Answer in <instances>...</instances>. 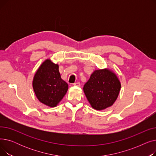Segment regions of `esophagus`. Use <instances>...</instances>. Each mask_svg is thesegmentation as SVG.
I'll return each instance as SVG.
<instances>
[{"label": "esophagus", "mask_w": 156, "mask_h": 156, "mask_svg": "<svg viewBox=\"0 0 156 156\" xmlns=\"http://www.w3.org/2000/svg\"><path fill=\"white\" fill-rule=\"evenodd\" d=\"M74 86H76V87H80V82H77V83H75L73 84Z\"/></svg>", "instance_id": "34e87169"}]
</instances>
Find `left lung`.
I'll return each instance as SVG.
<instances>
[{"mask_svg": "<svg viewBox=\"0 0 156 156\" xmlns=\"http://www.w3.org/2000/svg\"><path fill=\"white\" fill-rule=\"evenodd\" d=\"M121 83L109 69L95 70L83 87L87 99L94 109L101 111L113 105L119 95Z\"/></svg>", "mask_w": 156, "mask_h": 156, "instance_id": "left-lung-1", "label": "left lung"}]
</instances>
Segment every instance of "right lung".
Masks as SVG:
<instances>
[{"label": "right lung", "instance_id": "right-lung-1", "mask_svg": "<svg viewBox=\"0 0 156 156\" xmlns=\"http://www.w3.org/2000/svg\"><path fill=\"white\" fill-rule=\"evenodd\" d=\"M32 84L38 101L51 108L57 106L68 89V83L61 77L59 65L48 59L40 66Z\"/></svg>", "mask_w": 156, "mask_h": 156}]
</instances>
